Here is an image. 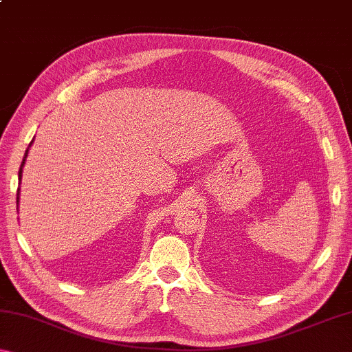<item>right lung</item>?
<instances>
[{
    "mask_svg": "<svg viewBox=\"0 0 352 352\" xmlns=\"http://www.w3.org/2000/svg\"><path fill=\"white\" fill-rule=\"evenodd\" d=\"M34 141V140H32ZM32 141H31V144H32ZM31 144H29V147H31ZM29 147L26 148V153H25V157H23V163H21V166H20V170H19V180L21 182V175H23V166H25V162H26V157H28V152H29ZM19 199H20V188H19V194H16V204H19Z\"/></svg>",
    "mask_w": 352,
    "mask_h": 352,
    "instance_id": "obj_1",
    "label": "right lung"
}]
</instances>
